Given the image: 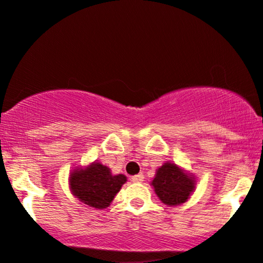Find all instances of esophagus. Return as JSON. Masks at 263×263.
Masks as SVG:
<instances>
[{
  "label": "esophagus",
  "mask_w": 263,
  "mask_h": 263,
  "mask_svg": "<svg viewBox=\"0 0 263 263\" xmlns=\"http://www.w3.org/2000/svg\"><path fill=\"white\" fill-rule=\"evenodd\" d=\"M143 179H144L143 174H137V175H134L131 178V180L134 182H142V181H143Z\"/></svg>",
  "instance_id": "34e87169"
}]
</instances>
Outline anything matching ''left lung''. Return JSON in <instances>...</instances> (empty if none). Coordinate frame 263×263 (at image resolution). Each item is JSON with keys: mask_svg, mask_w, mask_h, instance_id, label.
Segmentation results:
<instances>
[{"mask_svg": "<svg viewBox=\"0 0 263 263\" xmlns=\"http://www.w3.org/2000/svg\"><path fill=\"white\" fill-rule=\"evenodd\" d=\"M152 185L163 203L178 205L187 201L195 190V180L174 163H165L157 170Z\"/></svg>", "mask_w": 263, "mask_h": 263, "instance_id": "obj_1", "label": "left lung"}]
</instances>
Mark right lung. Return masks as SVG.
<instances>
[{"mask_svg":"<svg viewBox=\"0 0 263 263\" xmlns=\"http://www.w3.org/2000/svg\"><path fill=\"white\" fill-rule=\"evenodd\" d=\"M126 180L122 174L111 175L109 167L94 163L85 169L72 172L69 185L72 194L81 202L101 210L111 203Z\"/></svg>","mask_w":263,"mask_h":263,"instance_id":"add662e5","label":"right lung"}]
</instances>
